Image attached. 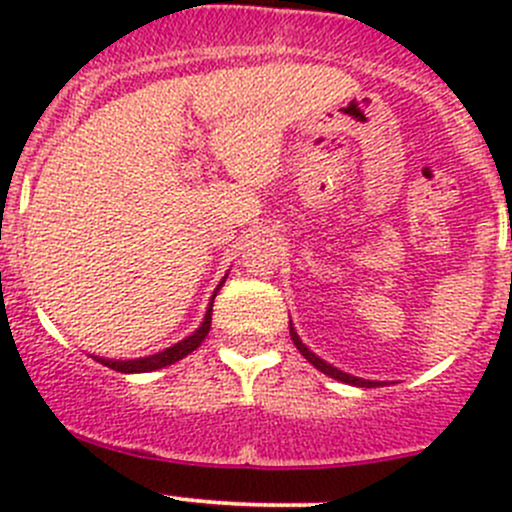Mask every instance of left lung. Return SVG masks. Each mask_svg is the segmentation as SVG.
<instances>
[{
    "label": "left lung",
    "instance_id": "1",
    "mask_svg": "<svg viewBox=\"0 0 512 512\" xmlns=\"http://www.w3.org/2000/svg\"><path fill=\"white\" fill-rule=\"evenodd\" d=\"M289 337H292L294 347L299 349V354H302L304 359L309 361V364H312V366H317V369L322 371V374L332 376V379H337V381H344V384H352V386H366V389H371V386H379V381L359 379V376H352V374H347V371L337 369V366H332V364H327V361H324V359H319V356L314 354V352H309V349L304 347V344H302V339H299V334L294 332V327H292V319H289Z\"/></svg>",
    "mask_w": 512,
    "mask_h": 512
}]
</instances>
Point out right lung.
I'll return each mask as SVG.
<instances>
[{"instance_id":"1","label":"right lung","mask_w":512,"mask_h":512,"mask_svg":"<svg viewBox=\"0 0 512 512\" xmlns=\"http://www.w3.org/2000/svg\"><path fill=\"white\" fill-rule=\"evenodd\" d=\"M227 277H223V282ZM223 282H220L218 289L223 287ZM218 289L213 292V297H210V304H208V312H205L203 317V324H200L198 329H195L190 337H185L183 342L173 344V347L163 349V352L158 354H151V356H141V359H103V356H94L96 361H101L103 366H108V369H116L121 371V374H146V371H156V369H163V366H170L175 364V361H180L183 356H188L190 352H195V349L203 344V339L208 337L210 332V322H213V299L215 294H218Z\"/></svg>"}]
</instances>
